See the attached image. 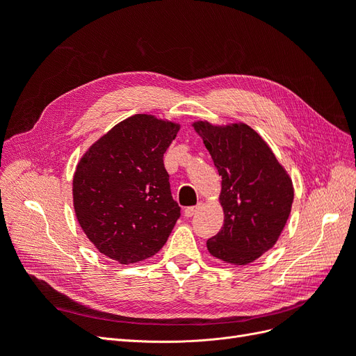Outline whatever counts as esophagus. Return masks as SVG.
Returning <instances> with one entry per match:
<instances>
[{"mask_svg": "<svg viewBox=\"0 0 356 356\" xmlns=\"http://www.w3.org/2000/svg\"><path fill=\"white\" fill-rule=\"evenodd\" d=\"M199 208L200 207H188V208L184 209V215H186L187 218H190V217H193V215H195L199 211Z\"/></svg>", "mask_w": 356, "mask_h": 356, "instance_id": "1", "label": "esophagus"}]
</instances>
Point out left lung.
I'll use <instances>...</instances> for the list:
<instances>
[{
	"label": "left lung",
	"mask_w": 356,
	"mask_h": 356,
	"mask_svg": "<svg viewBox=\"0 0 356 356\" xmlns=\"http://www.w3.org/2000/svg\"><path fill=\"white\" fill-rule=\"evenodd\" d=\"M221 175L224 225L208 239L222 261L248 264L276 243L293 207V182L272 149L246 124L195 123Z\"/></svg>",
	"instance_id": "obj_1"
}]
</instances>
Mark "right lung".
<instances>
[{
	"instance_id": "add662e5",
	"label": "right lung",
	"mask_w": 356,
	"mask_h": 356,
	"mask_svg": "<svg viewBox=\"0 0 356 356\" xmlns=\"http://www.w3.org/2000/svg\"><path fill=\"white\" fill-rule=\"evenodd\" d=\"M179 126L136 114L95 143L77 165L74 209L86 236L122 264L154 255L181 217L163 154Z\"/></svg>"
}]
</instances>
